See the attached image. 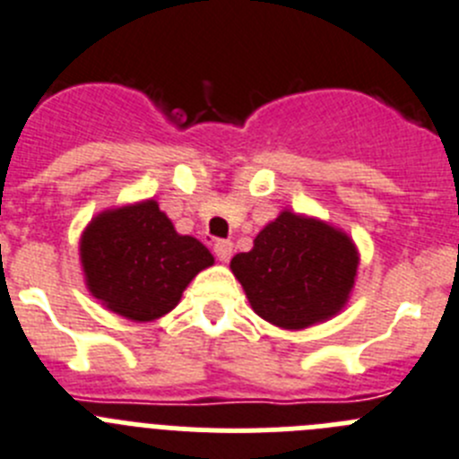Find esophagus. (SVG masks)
<instances>
[{"label":"esophagus","instance_id":"obj_1","mask_svg":"<svg viewBox=\"0 0 459 459\" xmlns=\"http://www.w3.org/2000/svg\"><path fill=\"white\" fill-rule=\"evenodd\" d=\"M215 255L221 260V263H229L230 255H233V244H230L229 239H217Z\"/></svg>","mask_w":459,"mask_h":459}]
</instances>
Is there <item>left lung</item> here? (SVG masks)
Masks as SVG:
<instances>
[{
	"label": "left lung",
	"mask_w": 459,
	"mask_h": 459,
	"mask_svg": "<svg viewBox=\"0 0 459 459\" xmlns=\"http://www.w3.org/2000/svg\"><path fill=\"white\" fill-rule=\"evenodd\" d=\"M358 267L359 251L344 230L294 210H282L255 235L254 249L230 260L255 315L285 331L340 315Z\"/></svg>",
	"instance_id": "obj_1"
}]
</instances>
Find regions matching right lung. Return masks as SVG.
<instances>
[{"mask_svg": "<svg viewBox=\"0 0 459 459\" xmlns=\"http://www.w3.org/2000/svg\"><path fill=\"white\" fill-rule=\"evenodd\" d=\"M85 288L124 319L153 321L178 306L183 290L215 258L192 235L177 233L158 201L108 208L79 239Z\"/></svg>", "mask_w": 459, "mask_h": 459, "instance_id": "obj_1", "label": "right lung"}]
</instances>
